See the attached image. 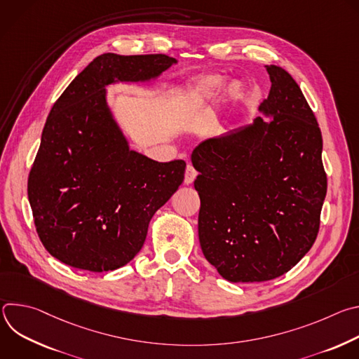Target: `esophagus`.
Masks as SVG:
<instances>
[{"mask_svg": "<svg viewBox=\"0 0 359 359\" xmlns=\"http://www.w3.org/2000/svg\"><path fill=\"white\" fill-rule=\"evenodd\" d=\"M196 176H197L196 169H194L191 165H187L186 172H184V183H186V184H191L193 180L196 179Z\"/></svg>", "mask_w": 359, "mask_h": 359, "instance_id": "esophagus-1", "label": "esophagus"}]
</instances>
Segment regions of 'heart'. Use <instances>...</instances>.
I'll return each instance as SVG.
<instances>
[{"label":"heart","mask_w":359,"mask_h":359,"mask_svg":"<svg viewBox=\"0 0 359 359\" xmlns=\"http://www.w3.org/2000/svg\"><path fill=\"white\" fill-rule=\"evenodd\" d=\"M222 83L223 81L220 76H215V75L204 76L197 83H194V86L191 88L190 97L193 102H196V104H201V102L216 96V93L222 88Z\"/></svg>","instance_id":"b5f03b06"}]
</instances>
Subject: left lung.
Instances as JSON below:
<instances>
[{"instance_id":"obj_1","label":"left lung","mask_w":359,"mask_h":359,"mask_svg":"<svg viewBox=\"0 0 359 359\" xmlns=\"http://www.w3.org/2000/svg\"><path fill=\"white\" fill-rule=\"evenodd\" d=\"M271 89L251 125L201 142L198 240L206 260L231 283L290 271L313 247L327 194L323 136L292 76L266 65Z\"/></svg>"}]
</instances>
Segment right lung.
<instances>
[{"instance_id":"obj_1","label":"right lung","mask_w":359,"mask_h":359,"mask_svg":"<svg viewBox=\"0 0 359 359\" xmlns=\"http://www.w3.org/2000/svg\"><path fill=\"white\" fill-rule=\"evenodd\" d=\"M177 61L163 54L96 57L45 122L28 176L36 233L53 257L93 273L128 264L149 222L184 179V161L159 163L130 150L105 86L144 82Z\"/></svg>"}]
</instances>
